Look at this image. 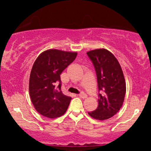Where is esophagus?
I'll use <instances>...</instances> for the list:
<instances>
[{
  "mask_svg": "<svg viewBox=\"0 0 151 151\" xmlns=\"http://www.w3.org/2000/svg\"><path fill=\"white\" fill-rule=\"evenodd\" d=\"M79 96V97L81 98V99H86V93L81 92V93H79V96Z\"/></svg>",
  "mask_w": 151,
  "mask_h": 151,
  "instance_id": "34e87169",
  "label": "esophagus"
}]
</instances>
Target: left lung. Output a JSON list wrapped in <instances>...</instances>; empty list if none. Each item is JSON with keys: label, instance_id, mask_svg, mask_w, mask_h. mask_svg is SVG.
<instances>
[{"label": "left lung", "instance_id": "8db88e82", "mask_svg": "<svg viewBox=\"0 0 151 151\" xmlns=\"http://www.w3.org/2000/svg\"><path fill=\"white\" fill-rule=\"evenodd\" d=\"M92 62L97 77L99 105L90 116L98 120L110 119L120 110L126 94V82L119 62L105 49L86 52Z\"/></svg>", "mask_w": 151, "mask_h": 151}]
</instances>
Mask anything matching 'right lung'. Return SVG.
Returning <instances> with one entry per match:
<instances>
[{
    "label": "right lung",
    "mask_w": 151,
    "mask_h": 151,
    "mask_svg": "<svg viewBox=\"0 0 151 151\" xmlns=\"http://www.w3.org/2000/svg\"><path fill=\"white\" fill-rule=\"evenodd\" d=\"M77 55V52L48 50L36 59L30 72L29 91L32 104L41 115L55 119L67 111L72 98L62 92L60 74Z\"/></svg>",
    "instance_id": "right-lung-1"
}]
</instances>
